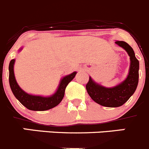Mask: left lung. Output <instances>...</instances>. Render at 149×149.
Here are the masks:
<instances>
[{"label":"left lung","instance_id":"8db88e82","mask_svg":"<svg viewBox=\"0 0 149 149\" xmlns=\"http://www.w3.org/2000/svg\"><path fill=\"white\" fill-rule=\"evenodd\" d=\"M115 43L125 50L130 57L129 74L123 81L113 87H105L89 77L86 84L87 92L95 103L106 107L123 106L136 91L139 80V61L133 49L124 41L116 40Z\"/></svg>","mask_w":149,"mask_h":149}]
</instances>
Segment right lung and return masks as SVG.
<instances>
[{"label":"right lung","instance_id":"add662e5","mask_svg":"<svg viewBox=\"0 0 149 149\" xmlns=\"http://www.w3.org/2000/svg\"><path fill=\"white\" fill-rule=\"evenodd\" d=\"M23 49L21 47L19 52ZM15 59H12L9 63V86L12 93L23 106L32 111H46L58 106L64 97L65 89L74 77H75L77 72H72L70 74L65 75L61 79L56 91L50 96L31 95L22 89L16 81L14 73V65Z\"/></svg>","mask_w":149,"mask_h":149}]
</instances>
